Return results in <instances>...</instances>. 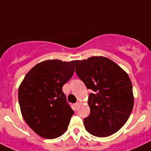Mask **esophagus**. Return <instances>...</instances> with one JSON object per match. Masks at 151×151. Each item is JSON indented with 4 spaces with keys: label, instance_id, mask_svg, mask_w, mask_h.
Returning a JSON list of instances; mask_svg holds the SVG:
<instances>
[{
    "label": "esophagus",
    "instance_id": "obj_1",
    "mask_svg": "<svg viewBox=\"0 0 151 151\" xmlns=\"http://www.w3.org/2000/svg\"><path fill=\"white\" fill-rule=\"evenodd\" d=\"M79 105H80V103L79 102L76 103V104H74L75 109H76V110H77V109H78V106H79Z\"/></svg>",
    "mask_w": 151,
    "mask_h": 151
}]
</instances>
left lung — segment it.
Segmentation results:
<instances>
[{
	"mask_svg": "<svg viewBox=\"0 0 151 151\" xmlns=\"http://www.w3.org/2000/svg\"><path fill=\"white\" fill-rule=\"evenodd\" d=\"M76 72L87 88L93 91L88 101L90 115L84 119L85 129L100 138L118 132L134 106L132 85L127 73L101 56L76 60Z\"/></svg>",
	"mask_w": 151,
	"mask_h": 151,
	"instance_id": "8db88e82",
	"label": "left lung"
}]
</instances>
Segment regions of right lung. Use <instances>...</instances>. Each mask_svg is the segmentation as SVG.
I'll return each mask as SVG.
<instances>
[{
    "instance_id": "1",
    "label": "right lung",
    "mask_w": 151,
    "mask_h": 151,
    "mask_svg": "<svg viewBox=\"0 0 151 151\" xmlns=\"http://www.w3.org/2000/svg\"><path fill=\"white\" fill-rule=\"evenodd\" d=\"M75 63L60 60L39 63L26 75L19 87L24 120L42 138H58L67 130L74 111L62 88L73 76Z\"/></svg>"
}]
</instances>
